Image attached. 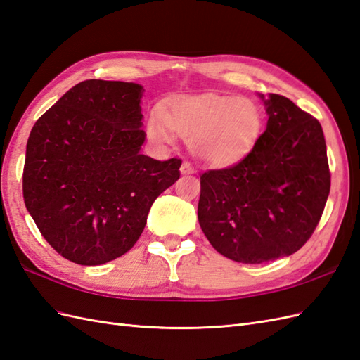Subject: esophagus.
<instances>
[{"mask_svg": "<svg viewBox=\"0 0 360 360\" xmlns=\"http://www.w3.org/2000/svg\"><path fill=\"white\" fill-rule=\"evenodd\" d=\"M181 173L182 174H191V173H195V167H193V165L188 161H184L182 165H181Z\"/></svg>", "mask_w": 360, "mask_h": 360, "instance_id": "esophagus-1", "label": "esophagus"}]
</instances>
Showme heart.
I'll return each mask as SVG.
<instances>
[{"mask_svg": "<svg viewBox=\"0 0 360 360\" xmlns=\"http://www.w3.org/2000/svg\"><path fill=\"white\" fill-rule=\"evenodd\" d=\"M146 131L158 144H172L178 134L202 161L229 164L259 140L262 114L251 101L234 97H172L150 110Z\"/></svg>", "mask_w": 360, "mask_h": 360, "instance_id": "1", "label": "heart"}]
</instances>
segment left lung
<instances>
[{
	"instance_id": "8db88e82",
	"label": "left lung",
	"mask_w": 360,
	"mask_h": 360,
	"mask_svg": "<svg viewBox=\"0 0 360 360\" xmlns=\"http://www.w3.org/2000/svg\"><path fill=\"white\" fill-rule=\"evenodd\" d=\"M264 105L268 124L251 152L200 174L202 231L217 252L248 264L297 252L318 226L330 193L318 120L280 94H269Z\"/></svg>"
}]
</instances>
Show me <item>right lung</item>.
Segmentation results:
<instances>
[{
	"instance_id": "1",
	"label": "right lung",
	"mask_w": 360,
	"mask_h": 360,
	"mask_svg": "<svg viewBox=\"0 0 360 360\" xmlns=\"http://www.w3.org/2000/svg\"><path fill=\"white\" fill-rule=\"evenodd\" d=\"M143 86L84 80L34 123L22 173L25 207L63 259L97 266L136 243L155 199L181 176L179 158L140 153Z\"/></svg>"
}]
</instances>
